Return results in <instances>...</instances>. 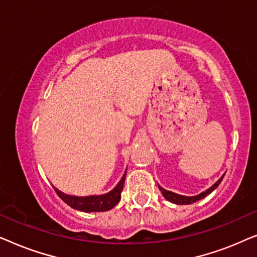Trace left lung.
<instances>
[{
	"label": "left lung",
	"mask_w": 257,
	"mask_h": 257,
	"mask_svg": "<svg viewBox=\"0 0 257 257\" xmlns=\"http://www.w3.org/2000/svg\"><path fill=\"white\" fill-rule=\"evenodd\" d=\"M223 177H224V175H222V177H221V179H219V180H217L215 184L212 186V187L207 189V191L200 193L199 195H195V196L179 195V194H175V193H173V192L166 191V189H164V188H161V187H159V188H160L161 193H163L164 198L166 199V200H168V201H171V202H173V203H177V205H189V203H193V202L198 201V200H201L202 198H205L206 195H208L209 193H212L214 189H215L217 186L220 185V182L222 181Z\"/></svg>",
	"instance_id": "obj_1"
}]
</instances>
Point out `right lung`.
Returning <instances> with one entry per match:
<instances>
[{
  "mask_svg": "<svg viewBox=\"0 0 257 257\" xmlns=\"http://www.w3.org/2000/svg\"><path fill=\"white\" fill-rule=\"evenodd\" d=\"M126 173L121 180L115 187L112 189L110 193L104 195H93V196H85V198H80V196H71L66 195L64 193L59 192L57 188H55L57 195L64 201L66 205H69L71 208L82 210V212H106L113 208L117 203L120 201L121 191L124 188Z\"/></svg>",
  "mask_w": 257,
  "mask_h": 257,
  "instance_id": "1",
  "label": "right lung"
}]
</instances>
